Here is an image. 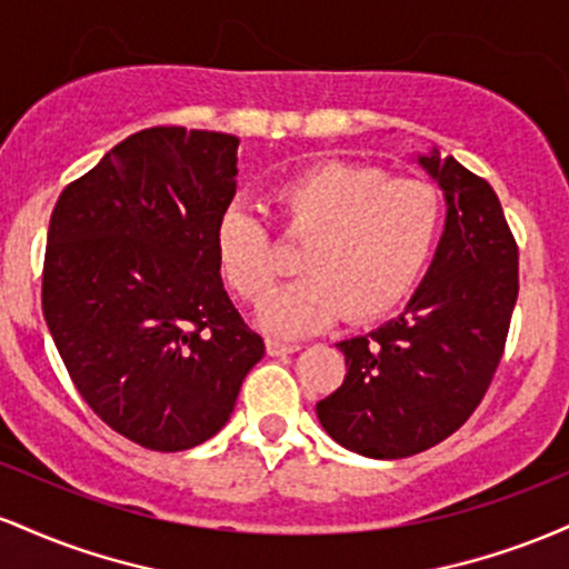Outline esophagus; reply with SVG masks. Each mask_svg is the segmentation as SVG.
<instances>
[{
    "instance_id": "34e87169",
    "label": "esophagus",
    "mask_w": 569,
    "mask_h": 569,
    "mask_svg": "<svg viewBox=\"0 0 569 569\" xmlns=\"http://www.w3.org/2000/svg\"><path fill=\"white\" fill-rule=\"evenodd\" d=\"M297 350H299L297 342H283V339H276V337L267 339V352H270V356H289V352H297Z\"/></svg>"
}]
</instances>
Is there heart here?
<instances>
[{"label":"heart","instance_id":"heart-1","mask_svg":"<svg viewBox=\"0 0 569 569\" xmlns=\"http://www.w3.org/2000/svg\"><path fill=\"white\" fill-rule=\"evenodd\" d=\"M272 217L289 240L302 278L259 312L280 337L312 335L335 323L375 321L407 299L441 238L439 189L390 179L361 162H318L272 189ZM213 257L227 289L248 305L264 302L278 276L267 227L246 206H227L213 227Z\"/></svg>","mask_w":569,"mask_h":569}]
</instances>
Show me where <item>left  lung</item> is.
<instances>
[{
    "label": "left lung",
    "mask_w": 569,
    "mask_h": 569,
    "mask_svg": "<svg viewBox=\"0 0 569 569\" xmlns=\"http://www.w3.org/2000/svg\"><path fill=\"white\" fill-rule=\"evenodd\" d=\"M447 198L433 264L401 316L339 342L348 375L318 401L345 449L398 460L452 436L485 398L519 297V246L498 194L455 158H420Z\"/></svg>",
    "instance_id": "8db88e82"
}]
</instances>
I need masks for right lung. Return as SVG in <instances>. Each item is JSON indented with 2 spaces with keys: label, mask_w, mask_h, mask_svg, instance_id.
I'll use <instances>...</instances> for the list:
<instances>
[{
  "label": "right lung",
  "mask_w": 569,
  "mask_h": 569,
  "mask_svg": "<svg viewBox=\"0 0 569 569\" xmlns=\"http://www.w3.org/2000/svg\"><path fill=\"white\" fill-rule=\"evenodd\" d=\"M238 143L139 130L67 184L50 217L42 312L63 367L109 428L154 452L219 433L264 356L213 257Z\"/></svg>",
  "instance_id": "add662e5"
}]
</instances>
